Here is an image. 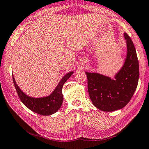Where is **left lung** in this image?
<instances>
[{"instance_id":"1","label":"left lung","mask_w":149,"mask_h":149,"mask_svg":"<svg viewBox=\"0 0 149 149\" xmlns=\"http://www.w3.org/2000/svg\"><path fill=\"white\" fill-rule=\"evenodd\" d=\"M126 55L123 65L114 78L98 73L86 72L88 90L92 104L104 112L122 109L129 102L138 85L139 64L133 42L124 33Z\"/></svg>"}]
</instances>
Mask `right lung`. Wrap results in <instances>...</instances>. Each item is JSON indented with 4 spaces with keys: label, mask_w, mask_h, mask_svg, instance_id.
<instances>
[{
    "label": "right lung",
    "mask_w": 149,
    "mask_h": 149,
    "mask_svg": "<svg viewBox=\"0 0 149 149\" xmlns=\"http://www.w3.org/2000/svg\"><path fill=\"white\" fill-rule=\"evenodd\" d=\"M74 73V72H71L66 74L62 77L58 85L53 91L52 94L45 97H33L28 96L18 86L13 75V80L18 96L26 107L37 114L43 115V116H49L57 112L61 108L63 101L62 88L65 81Z\"/></svg>",
    "instance_id": "1"
}]
</instances>
